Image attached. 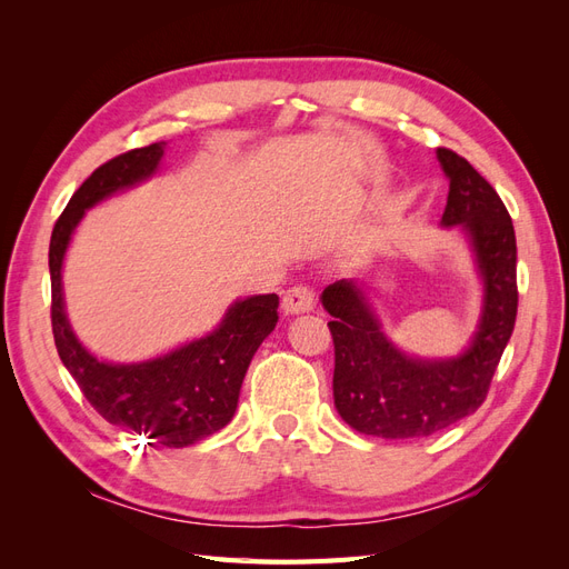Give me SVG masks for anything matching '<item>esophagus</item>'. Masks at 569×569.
I'll use <instances>...</instances> for the list:
<instances>
[{
    "label": "esophagus",
    "mask_w": 569,
    "mask_h": 569,
    "mask_svg": "<svg viewBox=\"0 0 569 569\" xmlns=\"http://www.w3.org/2000/svg\"><path fill=\"white\" fill-rule=\"evenodd\" d=\"M313 289L311 287H306V284H295V287H289L287 291H284V297H282V308H284V313H308L313 308Z\"/></svg>",
    "instance_id": "obj_1"
}]
</instances>
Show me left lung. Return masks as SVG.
Instances as JSON below:
<instances>
[{
	"label": "left lung",
	"instance_id": "1",
	"mask_svg": "<svg viewBox=\"0 0 569 569\" xmlns=\"http://www.w3.org/2000/svg\"><path fill=\"white\" fill-rule=\"evenodd\" d=\"M449 178L441 226L470 237L485 280V308L470 349L449 360L401 353L380 330L353 280L325 287L322 306L335 341V406L356 432L382 439L429 437L485 403L518 316V244L496 189L451 149H437Z\"/></svg>",
	"mask_w": 569,
	"mask_h": 569
}]
</instances>
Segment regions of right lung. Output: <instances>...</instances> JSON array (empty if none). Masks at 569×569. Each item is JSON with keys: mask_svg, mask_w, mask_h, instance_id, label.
<instances>
[{"mask_svg": "<svg viewBox=\"0 0 569 569\" xmlns=\"http://www.w3.org/2000/svg\"><path fill=\"white\" fill-rule=\"evenodd\" d=\"M163 147L166 142L130 149L99 166L59 216L49 242L51 332L61 363L101 418L144 435L151 443L182 449L232 420L251 358L278 322L280 299L263 295L234 301L209 337L147 363L113 366L97 360L76 339L61 291L63 253L84 209L157 173Z\"/></svg>", "mask_w": 569, "mask_h": 569, "instance_id": "right-lung-1", "label": "right lung"}]
</instances>
